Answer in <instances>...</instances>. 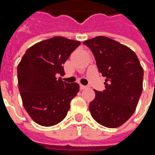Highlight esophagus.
Masks as SVG:
<instances>
[{
    "instance_id": "34e87169",
    "label": "esophagus",
    "mask_w": 155,
    "mask_h": 155,
    "mask_svg": "<svg viewBox=\"0 0 155 155\" xmlns=\"http://www.w3.org/2000/svg\"><path fill=\"white\" fill-rule=\"evenodd\" d=\"M87 86L85 85H83V84H80V90H84V89H86Z\"/></svg>"
}]
</instances>
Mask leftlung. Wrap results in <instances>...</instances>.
I'll return each mask as SVG.
<instances>
[{"label": "left lung", "mask_w": 155, "mask_h": 155, "mask_svg": "<svg viewBox=\"0 0 155 155\" xmlns=\"http://www.w3.org/2000/svg\"><path fill=\"white\" fill-rule=\"evenodd\" d=\"M84 44L106 78L105 90L95 91V99L89 105L91 116L104 127H120L135 111L142 92L143 69L134 51L114 39L98 36Z\"/></svg>", "instance_id": "obj_1"}]
</instances>
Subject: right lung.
<instances>
[{
  "label": "right lung",
  "mask_w": 155,
  "mask_h": 155,
  "mask_svg": "<svg viewBox=\"0 0 155 155\" xmlns=\"http://www.w3.org/2000/svg\"><path fill=\"white\" fill-rule=\"evenodd\" d=\"M78 40L57 36L28 48L17 67L23 106L36 123L50 127L64 119L79 84L63 82L64 64L80 45Z\"/></svg>",
  "instance_id": "right-lung-1"
}]
</instances>
